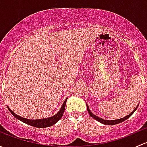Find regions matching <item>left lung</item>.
I'll return each instance as SVG.
<instances>
[{
  "label": "left lung",
  "instance_id": "8db88e82",
  "mask_svg": "<svg viewBox=\"0 0 147 147\" xmlns=\"http://www.w3.org/2000/svg\"><path fill=\"white\" fill-rule=\"evenodd\" d=\"M86 105H87V112H88V113L90 114V116L94 118V119H95L96 120H97V121H98L99 122L102 123V124H105V125H115V124H119V123L122 122V121H125L126 119H128L129 117H131V115H133V113H134V112H135L136 109H137L138 106H139V104H138V105H137V107H136L135 109H134V110H133L132 112H131V113H130L129 115H127V116L124 117H123V118H121V119H114V120L104 119H102V118H101V117H99L96 116V115H94V114H93L92 112L91 111H90V109H89V106H88V105H87V103H86Z\"/></svg>",
  "mask_w": 147,
  "mask_h": 147
}]
</instances>
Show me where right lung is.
<instances>
[{
    "mask_svg": "<svg viewBox=\"0 0 147 147\" xmlns=\"http://www.w3.org/2000/svg\"><path fill=\"white\" fill-rule=\"evenodd\" d=\"M67 100V98H66V100H65L64 103L62 105V107L60 108V111H59L56 115H55L54 116L50 117L44 118V119H26V118H23L22 117L19 116V115H16V113H14L8 107V109H9L10 113H11L15 117L17 118L18 120H20V121L26 123V124H28V125L32 126V127H38V128H45V127H48L53 125V124H55L56 122H57L59 120L61 119L62 117H63V113H64L65 112V105H66Z\"/></svg>",
    "mask_w": 147,
    "mask_h": 147,
    "instance_id": "obj_1",
    "label": "right lung"
}]
</instances>
